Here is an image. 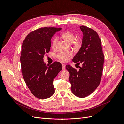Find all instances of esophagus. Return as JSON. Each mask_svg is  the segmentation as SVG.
Returning a JSON list of instances; mask_svg holds the SVG:
<instances>
[{
	"mask_svg": "<svg viewBox=\"0 0 124 124\" xmlns=\"http://www.w3.org/2000/svg\"><path fill=\"white\" fill-rule=\"evenodd\" d=\"M62 70H64L66 68V65L65 64H62Z\"/></svg>",
	"mask_w": 124,
	"mask_h": 124,
	"instance_id": "esophagus-1",
	"label": "esophagus"
}]
</instances>
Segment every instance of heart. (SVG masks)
Masks as SVG:
<instances>
[{
    "label": "heart",
    "mask_w": 124,
    "mask_h": 124,
    "mask_svg": "<svg viewBox=\"0 0 124 124\" xmlns=\"http://www.w3.org/2000/svg\"><path fill=\"white\" fill-rule=\"evenodd\" d=\"M62 36L63 39L69 43H72L75 39V37H76L74 33L73 32L69 31H66L63 32L62 33ZM56 41H57V37H54L51 41V46L53 48L55 47ZM73 44L75 47L78 48L81 46V42L79 40H76L73 42ZM72 52L71 51H61L59 52L56 55V58L59 61L62 62H66L68 61L69 58L72 57Z\"/></svg>",
    "instance_id": "1"
}]
</instances>
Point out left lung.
Listing matches in <instances>:
<instances>
[{"mask_svg":"<svg viewBox=\"0 0 124 124\" xmlns=\"http://www.w3.org/2000/svg\"><path fill=\"white\" fill-rule=\"evenodd\" d=\"M83 33L81 48L72 59L79 66V70L69 65L66 68L69 72L71 91L74 95L84 98L91 95L100 84L104 63L101 41L94 30L81 26Z\"/></svg>","mask_w":124,"mask_h":124,"instance_id":"8db88e82","label":"left lung"}]
</instances>
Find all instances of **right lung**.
I'll list each match as a JSON object with an SVG mask.
<instances>
[{
	"label": "right lung",
	"mask_w": 124,
	"mask_h": 124,
	"mask_svg": "<svg viewBox=\"0 0 124 124\" xmlns=\"http://www.w3.org/2000/svg\"><path fill=\"white\" fill-rule=\"evenodd\" d=\"M61 28L41 27L30 32L23 41L21 54L22 73L32 94L45 99L54 94V78L62 69L57 62L48 67L43 62V57L50 51L51 37Z\"/></svg>",
	"instance_id": "add662e5"
}]
</instances>
